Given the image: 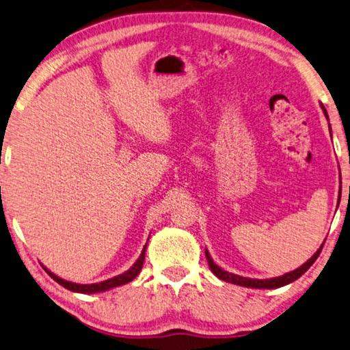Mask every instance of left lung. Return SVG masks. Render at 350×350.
Listing matches in <instances>:
<instances>
[{
  "label": "left lung",
  "instance_id": "left-lung-1",
  "mask_svg": "<svg viewBox=\"0 0 350 350\" xmlns=\"http://www.w3.org/2000/svg\"><path fill=\"white\" fill-rule=\"evenodd\" d=\"M323 107V104H321ZM323 111H325L326 118H327V113H326V109L323 107ZM325 245V243H323ZM323 250V246L320 247L319 251H317L314 254V257H310L306 263H304L303 266H300V268L289 272V274H284L282 277H275V278H269V280H254V278H246V277H240V275H236V274H231V272H226L224 269H220L217 265H215L211 257H209L208 251H205V256H206V260H208V265L209 268H211L213 274L215 277H219L220 280L224 282H228V283H232V284H239V286H246V288H256V289H275V288H280V286H284V284H289L294 280H297V278H300L304 272H306L310 266L314 265V262L317 258H319L320 252Z\"/></svg>",
  "mask_w": 350,
  "mask_h": 350
}]
</instances>
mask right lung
<instances>
[{"instance_id":"right-lung-1","label":"right lung","mask_w":350,"mask_h":350,"mask_svg":"<svg viewBox=\"0 0 350 350\" xmlns=\"http://www.w3.org/2000/svg\"><path fill=\"white\" fill-rule=\"evenodd\" d=\"M145 250H147V245L144 246V250L141 252V257L136 260V263L133 265L129 271L124 272V274H120L118 277H113V278H110V280H105V282H100V283H94V284H78V283L66 282V280H62V278L52 274V272H50L49 269H46V271H47V274L52 277L56 283H59L61 286H64V288H67L68 291L81 292V294H93V292H103V291L116 288V286L125 284V283H129L131 280H135L139 272H141V269H142V265H144V260H145Z\"/></svg>"}]
</instances>
